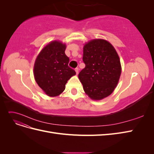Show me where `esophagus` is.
<instances>
[{
  "mask_svg": "<svg viewBox=\"0 0 154 154\" xmlns=\"http://www.w3.org/2000/svg\"><path fill=\"white\" fill-rule=\"evenodd\" d=\"M75 71H76V74H78V72H79V69H78V68H76V69H75Z\"/></svg>",
  "mask_w": 154,
  "mask_h": 154,
  "instance_id": "obj_1",
  "label": "esophagus"
}]
</instances>
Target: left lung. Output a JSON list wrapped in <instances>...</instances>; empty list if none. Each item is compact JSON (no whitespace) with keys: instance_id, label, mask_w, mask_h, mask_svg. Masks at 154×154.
Instances as JSON below:
<instances>
[{"instance_id":"1","label":"left lung","mask_w":154,"mask_h":154,"mask_svg":"<svg viewBox=\"0 0 154 154\" xmlns=\"http://www.w3.org/2000/svg\"><path fill=\"white\" fill-rule=\"evenodd\" d=\"M83 61L85 67L78 78L86 94L96 100L109 96L122 72L119 58L113 46L105 40H91L83 47Z\"/></svg>"}]
</instances>
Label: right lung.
<instances>
[{
    "label": "right lung",
    "instance_id": "1",
    "mask_svg": "<svg viewBox=\"0 0 154 154\" xmlns=\"http://www.w3.org/2000/svg\"><path fill=\"white\" fill-rule=\"evenodd\" d=\"M66 46L54 41L48 44L37 57L34 76L37 84L49 96H57L65 90L66 84L76 72L68 64L65 54Z\"/></svg>",
    "mask_w": 154,
    "mask_h": 154
}]
</instances>
